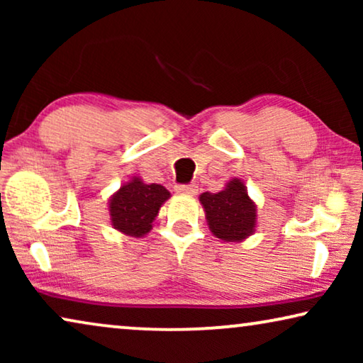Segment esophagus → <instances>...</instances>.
<instances>
[{
  "instance_id": "obj_1",
  "label": "esophagus",
  "mask_w": 363,
  "mask_h": 363,
  "mask_svg": "<svg viewBox=\"0 0 363 363\" xmlns=\"http://www.w3.org/2000/svg\"><path fill=\"white\" fill-rule=\"evenodd\" d=\"M196 190V185H185V183L183 185H175V191L180 193V195H195Z\"/></svg>"
}]
</instances>
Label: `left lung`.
I'll return each instance as SVG.
<instances>
[{"mask_svg":"<svg viewBox=\"0 0 363 363\" xmlns=\"http://www.w3.org/2000/svg\"><path fill=\"white\" fill-rule=\"evenodd\" d=\"M206 220L215 236L225 241H240L250 236L256 225V206L241 180H231L220 193H203Z\"/></svg>","mask_w":363,"mask_h":363,"instance_id":"left-lung-1","label":"left lung"}]
</instances>
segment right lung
Returning a JSON list of instances; mask_svg holds the SVG:
<instances>
[{
  "label": "right lung",
  "mask_w": 363,
  "mask_h": 363,
  "mask_svg": "<svg viewBox=\"0 0 363 363\" xmlns=\"http://www.w3.org/2000/svg\"><path fill=\"white\" fill-rule=\"evenodd\" d=\"M170 191L165 186L145 185L138 178L123 185L111 200V218L113 228L130 236H143L150 231L163 201L168 200Z\"/></svg>",
  "instance_id": "add662e5"
}]
</instances>
